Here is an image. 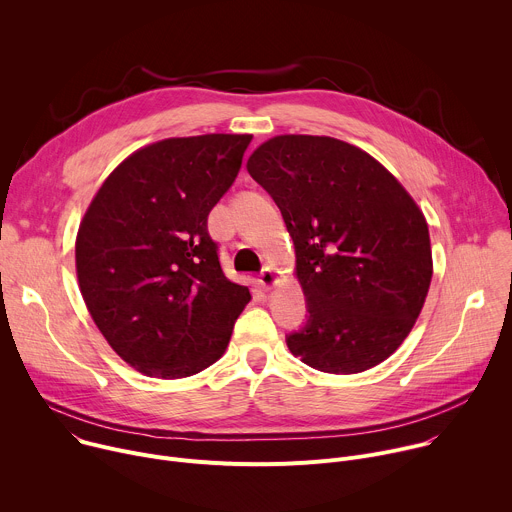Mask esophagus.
<instances>
[{
    "instance_id": "34e87169",
    "label": "esophagus",
    "mask_w": 512,
    "mask_h": 512,
    "mask_svg": "<svg viewBox=\"0 0 512 512\" xmlns=\"http://www.w3.org/2000/svg\"><path fill=\"white\" fill-rule=\"evenodd\" d=\"M259 283H261V287H263V289H271V287H275V283H277V273H275V269L265 267V269L261 271V275H259Z\"/></svg>"
}]
</instances>
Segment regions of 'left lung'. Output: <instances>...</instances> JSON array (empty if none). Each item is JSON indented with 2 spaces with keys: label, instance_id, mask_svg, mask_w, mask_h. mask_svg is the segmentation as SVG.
<instances>
[{
  "label": "left lung",
  "instance_id": "left-lung-1",
  "mask_svg": "<svg viewBox=\"0 0 512 512\" xmlns=\"http://www.w3.org/2000/svg\"><path fill=\"white\" fill-rule=\"evenodd\" d=\"M247 170L273 196L296 247L310 318L287 348L322 373L377 367L409 336L429 291L421 208L379 160L326 135H275Z\"/></svg>",
  "mask_w": 512,
  "mask_h": 512
}]
</instances>
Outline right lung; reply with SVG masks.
<instances>
[{
	"mask_svg": "<svg viewBox=\"0 0 512 512\" xmlns=\"http://www.w3.org/2000/svg\"><path fill=\"white\" fill-rule=\"evenodd\" d=\"M253 135L168 137L127 156L93 196L75 243L87 310L145 377L182 379L221 358L251 302L208 235Z\"/></svg>",
	"mask_w": 512,
	"mask_h": 512,
	"instance_id": "1",
	"label": "right lung"
}]
</instances>
